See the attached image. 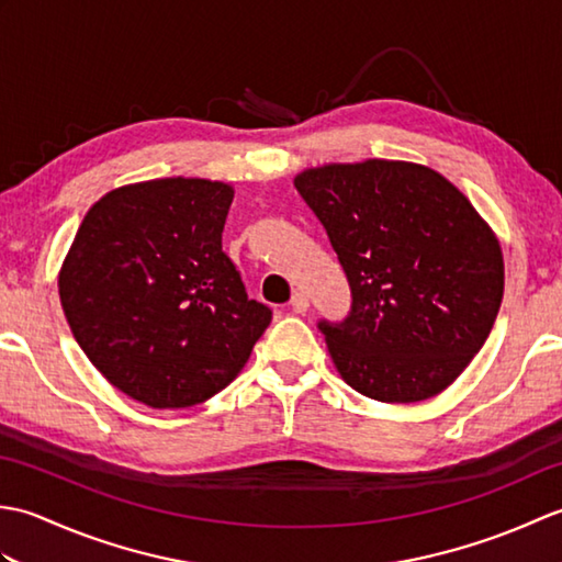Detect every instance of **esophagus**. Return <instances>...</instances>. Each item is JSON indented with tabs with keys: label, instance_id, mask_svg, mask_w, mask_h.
I'll return each mask as SVG.
<instances>
[{
	"label": "esophagus",
	"instance_id": "34e87169",
	"mask_svg": "<svg viewBox=\"0 0 562 562\" xmlns=\"http://www.w3.org/2000/svg\"><path fill=\"white\" fill-rule=\"evenodd\" d=\"M290 304H292V312H294V314H304L306 308H308V296H306L304 292H294Z\"/></svg>",
	"mask_w": 562,
	"mask_h": 562
}]
</instances>
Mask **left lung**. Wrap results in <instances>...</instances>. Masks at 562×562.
<instances>
[{
	"label": "left lung",
	"mask_w": 562,
	"mask_h": 562,
	"mask_svg": "<svg viewBox=\"0 0 562 562\" xmlns=\"http://www.w3.org/2000/svg\"><path fill=\"white\" fill-rule=\"evenodd\" d=\"M294 188L350 282L348 318L318 321L340 376L381 403L437 396L479 355L503 302L491 226L445 176L411 161L318 166Z\"/></svg>",
	"instance_id": "left-lung-1"
}]
</instances>
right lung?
I'll return each mask as SVG.
<instances>
[{"mask_svg":"<svg viewBox=\"0 0 562 562\" xmlns=\"http://www.w3.org/2000/svg\"><path fill=\"white\" fill-rule=\"evenodd\" d=\"M232 186L157 178L105 193L59 270V302L91 364L149 408L229 386L270 326L222 250Z\"/></svg>","mask_w":562,"mask_h":562,"instance_id":"1","label":"right lung"}]
</instances>
